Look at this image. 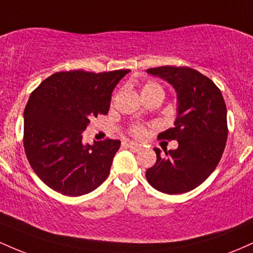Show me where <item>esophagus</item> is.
<instances>
[{"mask_svg":"<svg viewBox=\"0 0 253 253\" xmlns=\"http://www.w3.org/2000/svg\"><path fill=\"white\" fill-rule=\"evenodd\" d=\"M125 145H126L127 147H129V149H132L133 151H136V152L141 150L140 145L136 144V143H133V141H127V143H125Z\"/></svg>","mask_w":253,"mask_h":253,"instance_id":"34e87169","label":"esophagus"}]
</instances>
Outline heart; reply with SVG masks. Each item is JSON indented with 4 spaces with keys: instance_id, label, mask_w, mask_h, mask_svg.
Segmentation results:
<instances>
[{
    "instance_id": "1",
    "label": "heart",
    "mask_w": 253,
    "mask_h": 253,
    "mask_svg": "<svg viewBox=\"0 0 253 253\" xmlns=\"http://www.w3.org/2000/svg\"><path fill=\"white\" fill-rule=\"evenodd\" d=\"M145 94H163L164 95V91L159 84L150 82L145 84L143 90H141V95H145ZM130 134L136 136V138H144V136L146 135V129H145V127L141 126V125H134V126L130 127Z\"/></svg>"
}]
</instances>
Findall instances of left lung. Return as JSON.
I'll return each mask as SVG.
<instances>
[{"label":"left lung","instance_id":"obj_1","mask_svg":"<svg viewBox=\"0 0 253 253\" xmlns=\"http://www.w3.org/2000/svg\"><path fill=\"white\" fill-rule=\"evenodd\" d=\"M167 81L177 94L173 128L158 139H175L176 150L155 147L157 162L146 171L147 182L164 194H183L195 189L215 170L227 140V109L220 89L208 77L190 68L161 66L146 70Z\"/></svg>","mask_w":253,"mask_h":253}]
</instances>
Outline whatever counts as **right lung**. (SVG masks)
I'll return each instance as SVG.
<instances>
[{
	"label": "right lung",
	"instance_id": "1",
	"mask_svg": "<svg viewBox=\"0 0 253 253\" xmlns=\"http://www.w3.org/2000/svg\"><path fill=\"white\" fill-rule=\"evenodd\" d=\"M128 72H56L31 94L24 112L25 152L51 189L81 196L106 181L121 141L83 144V130L90 119L108 113L113 90Z\"/></svg>",
	"mask_w": 253,
	"mask_h": 253
}]
</instances>
